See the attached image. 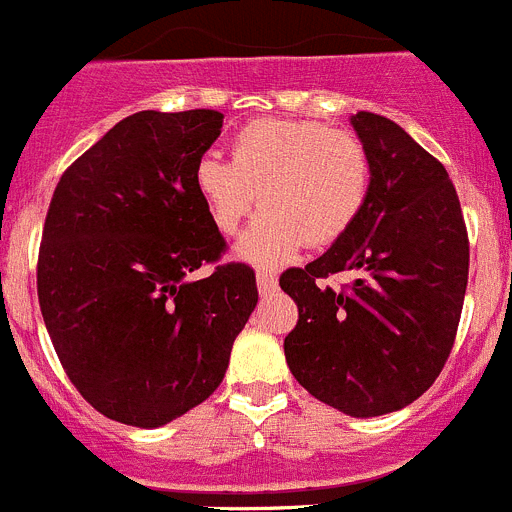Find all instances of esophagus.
<instances>
[{
    "label": "esophagus",
    "instance_id": "34e87169",
    "mask_svg": "<svg viewBox=\"0 0 512 512\" xmlns=\"http://www.w3.org/2000/svg\"><path fill=\"white\" fill-rule=\"evenodd\" d=\"M275 288H278L275 273H270V270H257V290H260L262 296H270Z\"/></svg>",
    "mask_w": 512,
    "mask_h": 512
}]
</instances>
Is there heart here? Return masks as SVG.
I'll list each match as a JSON object with an SVG mask.
<instances>
[{"label":"heart","mask_w":512,"mask_h":512,"mask_svg":"<svg viewBox=\"0 0 512 512\" xmlns=\"http://www.w3.org/2000/svg\"><path fill=\"white\" fill-rule=\"evenodd\" d=\"M193 186L211 224L232 234L260 211L234 252L278 265L303 245L326 247L352 229L370 196V158L354 132L311 119H255L229 145V160L201 155Z\"/></svg>","instance_id":"b5f03b06"}]
</instances>
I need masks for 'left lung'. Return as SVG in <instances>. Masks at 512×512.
I'll use <instances>...</instances> for the list:
<instances>
[{
    "instance_id": "8db88e82",
    "label": "left lung",
    "mask_w": 512,
    "mask_h": 512,
    "mask_svg": "<svg viewBox=\"0 0 512 512\" xmlns=\"http://www.w3.org/2000/svg\"><path fill=\"white\" fill-rule=\"evenodd\" d=\"M370 158V196L342 239L280 275L298 306L285 359L303 388L354 418L421 398L449 359L469 275L462 206L444 165L403 127L357 112ZM359 272L347 291L320 280Z\"/></svg>"
}]
</instances>
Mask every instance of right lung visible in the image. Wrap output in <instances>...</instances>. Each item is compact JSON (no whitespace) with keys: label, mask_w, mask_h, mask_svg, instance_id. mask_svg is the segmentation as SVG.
<instances>
[{"label":"right lung","mask_w":512,"mask_h":512,"mask_svg":"<svg viewBox=\"0 0 512 512\" xmlns=\"http://www.w3.org/2000/svg\"><path fill=\"white\" fill-rule=\"evenodd\" d=\"M224 114L137 112L55 186L38 257L45 329L68 380L107 418L158 428L224 380L257 306L252 267L222 257L193 168Z\"/></svg>","instance_id":"1"}]
</instances>
